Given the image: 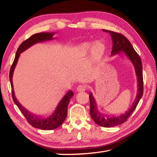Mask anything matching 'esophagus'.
I'll use <instances>...</instances> for the list:
<instances>
[{
  "label": "esophagus",
  "mask_w": 157,
  "mask_h": 157,
  "mask_svg": "<svg viewBox=\"0 0 157 157\" xmlns=\"http://www.w3.org/2000/svg\"><path fill=\"white\" fill-rule=\"evenodd\" d=\"M86 90V86L84 85H79L77 88V91L78 92H83Z\"/></svg>",
  "instance_id": "esophagus-1"
}]
</instances>
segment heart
Instances as JSON below:
<instances>
[{"mask_svg":"<svg viewBox=\"0 0 157 157\" xmlns=\"http://www.w3.org/2000/svg\"><path fill=\"white\" fill-rule=\"evenodd\" d=\"M90 52V61L96 64L102 61L106 52L105 44L101 40L94 42H84L79 44L73 49V52L78 57H83Z\"/></svg>","mask_w":157,"mask_h":157,"instance_id":"1","label":"heart"}]
</instances>
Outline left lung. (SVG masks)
<instances>
[{
    "instance_id": "obj_1",
    "label": "left lung",
    "mask_w": 157,
    "mask_h": 157,
    "mask_svg": "<svg viewBox=\"0 0 157 157\" xmlns=\"http://www.w3.org/2000/svg\"><path fill=\"white\" fill-rule=\"evenodd\" d=\"M104 31L108 32L111 35L112 39L113 48L111 51V56L117 55H120V56H122V55L124 54L134 66L138 82L137 94H136L134 102L132 103V106H130L128 111H127L120 115L109 116L102 114L99 111L97 106V103H96L94 96L92 95V93H90L89 94L90 105V114L93 121L100 126L105 127V128H111V127L117 126L126 121V120L129 117L130 115L134 112L140 100L142 98L143 94L142 65L139 55L134 51L131 43L124 36L114 32L105 30V29H104ZM122 52H123V54H122Z\"/></svg>"
}]
</instances>
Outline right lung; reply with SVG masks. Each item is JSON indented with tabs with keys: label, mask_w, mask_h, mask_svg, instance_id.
<instances>
[{
	"label": "right lung",
	"mask_w": 157,
	"mask_h": 157,
	"mask_svg": "<svg viewBox=\"0 0 157 157\" xmlns=\"http://www.w3.org/2000/svg\"><path fill=\"white\" fill-rule=\"evenodd\" d=\"M55 32L38 33V34L32 35L31 37H29L26 40L23 42L19 46L17 51L14 61L13 63L9 73V79L10 82H11L12 89V96L15 104L17 106L20 111L24 115L26 120H27L29 124L34 127V128L44 130L55 129L59 128V126H61L62 123L64 122L67 115V106L69 105L70 99L73 96V91L70 90L66 93L65 96L60 101L57 106H56L54 112L51 115L46 117H38V116L34 115L32 113L28 111L24 106H23L20 104L18 100L17 99L15 95L14 89H13V75L21 53L24 52L29 48H30L33 45L38 44V43L52 40L55 39Z\"/></svg>",
	"instance_id": "right-lung-1"
}]
</instances>
